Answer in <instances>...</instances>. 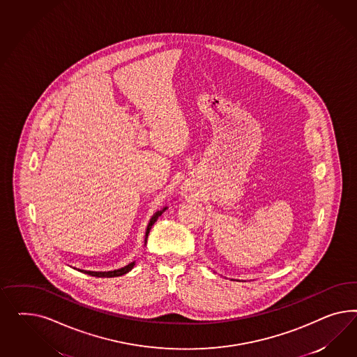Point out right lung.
<instances>
[{"instance_id":"obj_1","label":"right lung","mask_w":357,"mask_h":357,"mask_svg":"<svg viewBox=\"0 0 357 357\" xmlns=\"http://www.w3.org/2000/svg\"><path fill=\"white\" fill-rule=\"evenodd\" d=\"M167 209V206H163L161 211H157L153 216H151V221H149V224H148V227H146V231H145V245H146V241H148V236H149V231H151V227L154 225V222L158 220V217L162 215L163 212ZM133 266H135V261H132L130 264H127V266H124V267H121L119 270H114V271H86V270H78L81 271V272H84V273H87V275H90V276H96V278H116V276H121V275H126V273H128L132 268H133Z\"/></svg>"}]
</instances>
